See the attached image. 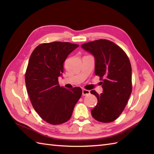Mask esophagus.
Wrapping results in <instances>:
<instances>
[{"label": "esophagus", "mask_w": 154, "mask_h": 154, "mask_svg": "<svg viewBox=\"0 0 154 154\" xmlns=\"http://www.w3.org/2000/svg\"><path fill=\"white\" fill-rule=\"evenodd\" d=\"M90 94V91L86 90V89H83L82 90V94L83 96L88 95V94Z\"/></svg>", "instance_id": "esophagus-1"}]
</instances>
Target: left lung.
Segmentation results:
<instances>
[{
    "instance_id": "left-lung-1",
    "label": "left lung",
    "mask_w": 154,
    "mask_h": 154,
    "mask_svg": "<svg viewBox=\"0 0 154 154\" xmlns=\"http://www.w3.org/2000/svg\"><path fill=\"white\" fill-rule=\"evenodd\" d=\"M94 58V73L100 76L103 93L95 95L98 103L91 110L94 119L110 122L119 118L125 108L132 93V67L128 57L112 42L98 40L81 45Z\"/></svg>"
}]
</instances>
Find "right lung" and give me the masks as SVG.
Masks as SVG:
<instances>
[{
    "instance_id": "add662e5",
    "label": "right lung",
    "mask_w": 154,
    "mask_h": 154,
    "mask_svg": "<svg viewBox=\"0 0 154 154\" xmlns=\"http://www.w3.org/2000/svg\"><path fill=\"white\" fill-rule=\"evenodd\" d=\"M78 47L69 42L42 44L35 48L28 61L25 82L32 104L42 119L54 125L70 119L82 94L80 87L67 89L58 83L65 60Z\"/></svg>"
}]
</instances>
